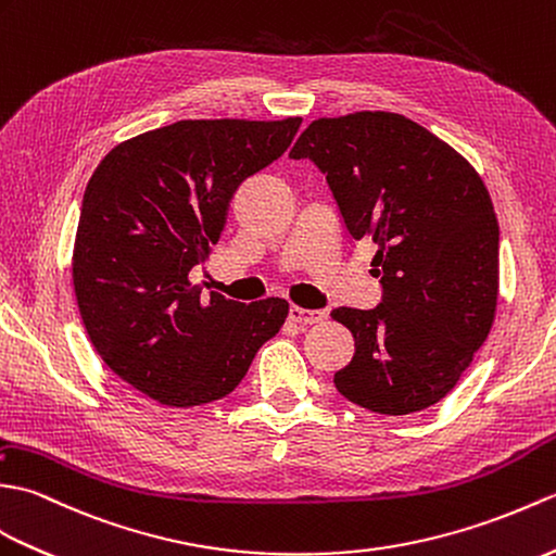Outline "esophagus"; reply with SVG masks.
Returning a JSON list of instances; mask_svg holds the SVG:
<instances>
[{"instance_id": "1", "label": "esophagus", "mask_w": 556, "mask_h": 556, "mask_svg": "<svg viewBox=\"0 0 556 556\" xmlns=\"http://www.w3.org/2000/svg\"><path fill=\"white\" fill-rule=\"evenodd\" d=\"M326 316L328 314L320 309H302V306H290V320H294V324H302V326L318 324V320H324Z\"/></svg>"}]
</instances>
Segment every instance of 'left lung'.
<instances>
[{"label": "left lung", "mask_w": 556, "mask_h": 556, "mask_svg": "<svg viewBox=\"0 0 556 556\" xmlns=\"http://www.w3.org/2000/svg\"><path fill=\"white\" fill-rule=\"evenodd\" d=\"M290 156L318 166L350 236L378 247L380 304L330 314L354 336L332 382L376 414L428 409L495 320L500 226L488 188L447 142L390 111L318 118Z\"/></svg>", "instance_id": "left-lung-1"}]
</instances>
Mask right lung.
<instances>
[{"label": "right lung", "instance_id": "1", "mask_svg": "<svg viewBox=\"0 0 556 556\" xmlns=\"http://www.w3.org/2000/svg\"><path fill=\"white\" fill-rule=\"evenodd\" d=\"M302 118L178 121L114 147L85 188L73 288L104 364L166 406L240 386L288 302L242 304L190 282L240 182L288 150Z\"/></svg>", "mask_w": 556, "mask_h": 556}]
</instances>
